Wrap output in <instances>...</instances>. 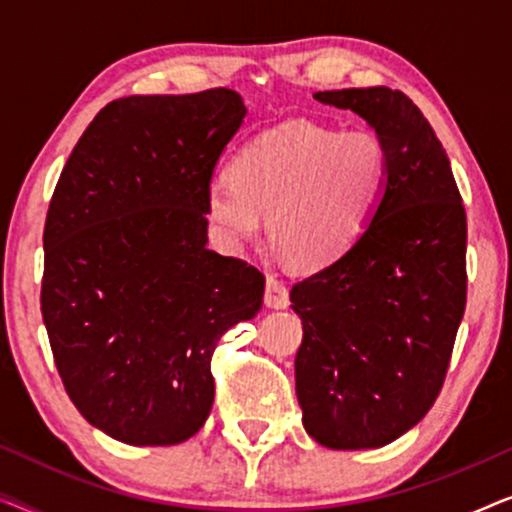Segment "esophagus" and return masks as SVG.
I'll return each instance as SVG.
<instances>
[{
  "instance_id": "obj_1",
  "label": "esophagus",
  "mask_w": 512,
  "mask_h": 512,
  "mask_svg": "<svg viewBox=\"0 0 512 512\" xmlns=\"http://www.w3.org/2000/svg\"><path fill=\"white\" fill-rule=\"evenodd\" d=\"M265 305L272 307V310L289 307V289L277 277H268V282H265Z\"/></svg>"
}]
</instances>
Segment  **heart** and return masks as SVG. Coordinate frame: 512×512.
Here are the masks:
<instances>
[{
    "label": "heart",
    "mask_w": 512,
    "mask_h": 512,
    "mask_svg": "<svg viewBox=\"0 0 512 512\" xmlns=\"http://www.w3.org/2000/svg\"><path fill=\"white\" fill-rule=\"evenodd\" d=\"M387 181V151L370 132H335L289 121L251 137L228 177L205 193V216L230 249L261 233L291 263L321 268L340 258L373 221Z\"/></svg>",
    "instance_id": "1"
}]
</instances>
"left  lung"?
Listing matches in <instances>:
<instances>
[{"label": "left lung", "mask_w": 512, "mask_h": 512, "mask_svg": "<svg viewBox=\"0 0 512 512\" xmlns=\"http://www.w3.org/2000/svg\"><path fill=\"white\" fill-rule=\"evenodd\" d=\"M349 109L387 151V181L363 235L291 289L303 319L296 396L331 450L394 443L445 382L466 307V212L450 158L408 95L384 86L314 93Z\"/></svg>", "instance_id": "1"}]
</instances>
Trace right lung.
I'll return each instance as SVG.
<instances>
[{
  "instance_id": "obj_1",
  "label": "right lung",
  "mask_w": 512,
  "mask_h": 512,
  "mask_svg": "<svg viewBox=\"0 0 512 512\" xmlns=\"http://www.w3.org/2000/svg\"><path fill=\"white\" fill-rule=\"evenodd\" d=\"M244 116L228 88L114 100L55 186L41 314L76 410L121 443L195 436L216 342L263 305L261 272L207 249L205 193Z\"/></svg>"
}]
</instances>
